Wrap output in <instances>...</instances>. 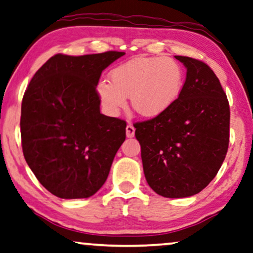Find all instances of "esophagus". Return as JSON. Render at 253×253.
<instances>
[{"instance_id": "esophagus-1", "label": "esophagus", "mask_w": 253, "mask_h": 253, "mask_svg": "<svg viewBox=\"0 0 253 253\" xmlns=\"http://www.w3.org/2000/svg\"><path fill=\"white\" fill-rule=\"evenodd\" d=\"M134 134H135V128L132 124H128L126 127V135L127 137H133Z\"/></svg>"}]
</instances>
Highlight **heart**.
I'll use <instances>...</instances> for the list:
<instances>
[{
	"label": "heart",
	"instance_id": "heart-1",
	"mask_svg": "<svg viewBox=\"0 0 253 253\" xmlns=\"http://www.w3.org/2000/svg\"><path fill=\"white\" fill-rule=\"evenodd\" d=\"M111 83L98 84V95L109 113L116 116L130 97L133 109L141 116L154 118L170 109L184 86V72L170 58H135L111 72Z\"/></svg>",
	"mask_w": 253,
	"mask_h": 253
}]
</instances>
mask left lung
I'll use <instances>...</instances> for the list:
<instances>
[{
	"label": "left lung",
	"mask_w": 253,
	"mask_h": 253,
	"mask_svg": "<svg viewBox=\"0 0 253 253\" xmlns=\"http://www.w3.org/2000/svg\"><path fill=\"white\" fill-rule=\"evenodd\" d=\"M174 58L187 70L179 98L164 113L134 127L148 185L162 197L186 198L203 191L223 163L230 109L206 63Z\"/></svg>",
	"instance_id": "obj_1"
}]
</instances>
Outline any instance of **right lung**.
Returning a JSON list of instances; mask_svg holds the SVG:
<instances>
[{"instance_id":"add662e5","label":"right lung","mask_w":253,"mask_h":253,"mask_svg":"<svg viewBox=\"0 0 253 253\" xmlns=\"http://www.w3.org/2000/svg\"><path fill=\"white\" fill-rule=\"evenodd\" d=\"M124 54H56L25 90L23 154L39 183L56 197L89 198L107 179L126 139V121L100 113L96 86L103 70Z\"/></svg>"}]
</instances>
